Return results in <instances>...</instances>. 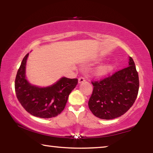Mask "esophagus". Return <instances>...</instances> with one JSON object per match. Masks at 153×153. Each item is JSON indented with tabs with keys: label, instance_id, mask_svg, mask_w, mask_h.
<instances>
[{
	"label": "esophagus",
	"instance_id": "esophagus-1",
	"mask_svg": "<svg viewBox=\"0 0 153 153\" xmlns=\"http://www.w3.org/2000/svg\"><path fill=\"white\" fill-rule=\"evenodd\" d=\"M86 81V79H85L84 77H80L78 79V82L79 83H82Z\"/></svg>",
	"mask_w": 153,
	"mask_h": 153
}]
</instances>
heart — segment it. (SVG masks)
I'll return each instance as SVG.
<instances>
[{"instance_id": "heart-1", "label": "heart", "mask_w": 153, "mask_h": 153, "mask_svg": "<svg viewBox=\"0 0 153 153\" xmlns=\"http://www.w3.org/2000/svg\"><path fill=\"white\" fill-rule=\"evenodd\" d=\"M111 67L109 65H103L98 67L97 69V73L99 75H104L108 73L111 70Z\"/></svg>"}]
</instances>
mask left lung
<instances>
[{
  "instance_id": "1",
  "label": "left lung",
  "mask_w": 153,
  "mask_h": 153,
  "mask_svg": "<svg viewBox=\"0 0 153 153\" xmlns=\"http://www.w3.org/2000/svg\"><path fill=\"white\" fill-rule=\"evenodd\" d=\"M91 83L94 88L88 107L96 117L102 120L123 115L134 105L138 96V74L131 56L128 67Z\"/></svg>"
}]
</instances>
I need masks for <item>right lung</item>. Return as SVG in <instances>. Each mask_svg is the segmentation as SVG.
Returning <instances> with one entry per match:
<instances>
[{
  "label": "right lung",
  "instance_id": "add662e5",
  "mask_svg": "<svg viewBox=\"0 0 153 153\" xmlns=\"http://www.w3.org/2000/svg\"><path fill=\"white\" fill-rule=\"evenodd\" d=\"M29 54L23 59L15 80V90L19 102L25 111L35 117L51 118L63 111L69 95L77 84V78L62 77L53 86L39 88L25 79V64Z\"/></svg>",
  "mask_w": 153,
  "mask_h": 153
}]
</instances>
